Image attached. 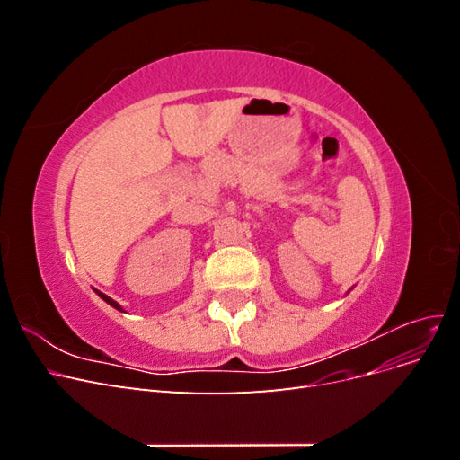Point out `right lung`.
<instances>
[{
  "label": "right lung",
  "instance_id": "1",
  "mask_svg": "<svg viewBox=\"0 0 460 460\" xmlns=\"http://www.w3.org/2000/svg\"><path fill=\"white\" fill-rule=\"evenodd\" d=\"M95 294H97V296H100V297H102V299H103L105 303H109V305H111V307H115L117 311H122V307H120V305H119L117 301H113V299H111V297H107L105 294H102V291H97V289H95Z\"/></svg>",
  "mask_w": 460,
  "mask_h": 460
}]
</instances>
